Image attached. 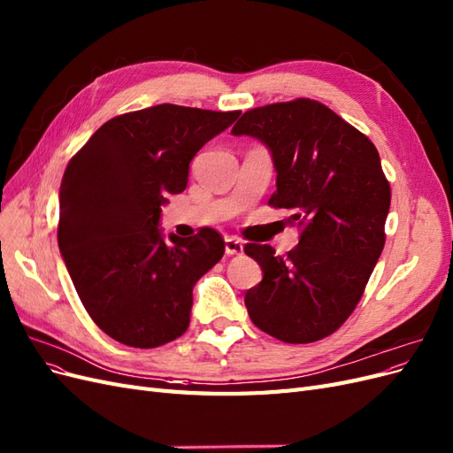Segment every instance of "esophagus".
<instances>
[{
    "instance_id": "1",
    "label": "esophagus",
    "mask_w": 453,
    "mask_h": 453,
    "mask_svg": "<svg viewBox=\"0 0 453 453\" xmlns=\"http://www.w3.org/2000/svg\"><path fill=\"white\" fill-rule=\"evenodd\" d=\"M225 253L226 255H242L243 253V243L234 236L225 238Z\"/></svg>"
}]
</instances>
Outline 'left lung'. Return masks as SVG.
I'll list each match as a JSON object with an SVG mask.
<instances>
[{"mask_svg": "<svg viewBox=\"0 0 453 453\" xmlns=\"http://www.w3.org/2000/svg\"><path fill=\"white\" fill-rule=\"evenodd\" d=\"M265 143L276 168L273 208L303 226L287 257L248 243L263 281L245 293L251 321L287 344L333 334L363 296L386 243L391 188L365 134L326 105L298 98L245 111L232 128Z\"/></svg>", "mask_w": 453, "mask_h": 453, "instance_id": "left-lung-1", "label": "left lung"}]
</instances>
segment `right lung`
Returning a JSON list of instances; mask_svg holds the SVG:
<instances>
[{
    "label": "right lung",
    "instance_id": "right-lung-1",
    "mask_svg": "<svg viewBox=\"0 0 453 453\" xmlns=\"http://www.w3.org/2000/svg\"><path fill=\"white\" fill-rule=\"evenodd\" d=\"M240 111L160 104L107 120L70 160L60 185L58 248L102 331L158 348L188 326L193 287L225 253L213 228L164 240L162 205L188 181L198 150Z\"/></svg>",
    "mask_w": 453,
    "mask_h": 453
}]
</instances>
